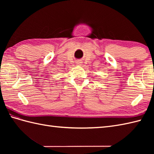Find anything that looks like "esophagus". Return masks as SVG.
Listing matches in <instances>:
<instances>
[{"label": "esophagus", "instance_id": "1", "mask_svg": "<svg viewBox=\"0 0 154 154\" xmlns=\"http://www.w3.org/2000/svg\"><path fill=\"white\" fill-rule=\"evenodd\" d=\"M76 63H77V64L78 65H81V64H82V61H80V60H78V61L76 62Z\"/></svg>", "mask_w": 154, "mask_h": 154}]
</instances>
